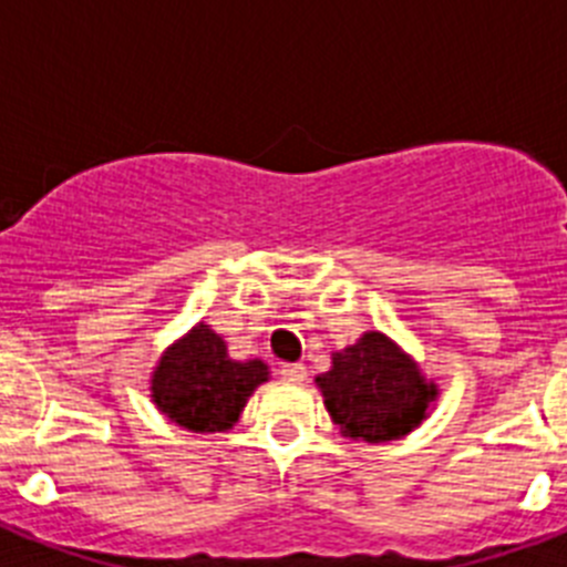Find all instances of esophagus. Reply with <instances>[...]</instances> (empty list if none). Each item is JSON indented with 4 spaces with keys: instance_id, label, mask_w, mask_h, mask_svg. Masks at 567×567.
Returning a JSON list of instances; mask_svg holds the SVG:
<instances>
[{
    "instance_id": "1",
    "label": "esophagus",
    "mask_w": 567,
    "mask_h": 567,
    "mask_svg": "<svg viewBox=\"0 0 567 567\" xmlns=\"http://www.w3.org/2000/svg\"><path fill=\"white\" fill-rule=\"evenodd\" d=\"M280 378L284 380H292V383H300V380H307V365L300 363H284L278 369Z\"/></svg>"
}]
</instances>
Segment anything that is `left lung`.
<instances>
[{"label": "left lung", "mask_w": 567, "mask_h": 567, "mask_svg": "<svg viewBox=\"0 0 567 567\" xmlns=\"http://www.w3.org/2000/svg\"><path fill=\"white\" fill-rule=\"evenodd\" d=\"M318 385L340 434L363 443H389L409 434L437 398L414 360L380 332H365L334 354L332 369L320 374Z\"/></svg>", "instance_id": "8db88e82"}]
</instances>
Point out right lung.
<instances>
[{
	"label": "right lung",
	"instance_id": "right-lung-1",
	"mask_svg": "<svg viewBox=\"0 0 567 567\" xmlns=\"http://www.w3.org/2000/svg\"><path fill=\"white\" fill-rule=\"evenodd\" d=\"M267 374V363L260 360H229L224 340L198 323L155 365L153 400L189 432H224Z\"/></svg>",
	"mask_w": 567,
	"mask_h": 567
}]
</instances>
